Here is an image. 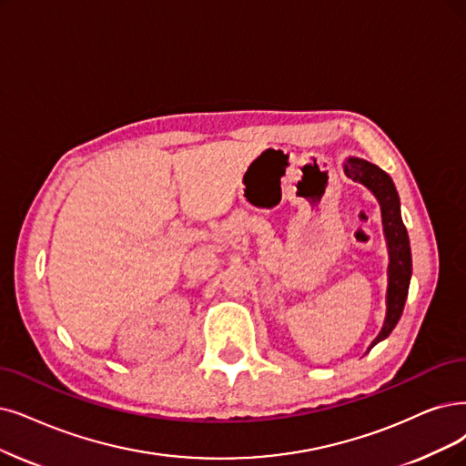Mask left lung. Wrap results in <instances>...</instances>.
<instances>
[{"instance_id":"8db88e82","label":"left lung","mask_w":466,"mask_h":466,"mask_svg":"<svg viewBox=\"0 0 466 466\" xmlns=\"http://www.w3.org/2000/svg\"><path fill=\"white\" fill-rule=\"evenodd\" d=\"M344 174L358 181L373 193L380 204L382 212V226L384 237L388 245V290H386V319L379 337L369 346L370 351L375 344L384 340L390 332L398 325L403 306L409 292V281H411V247H409V235L401 221L400 212V197L396 191V185L384 170L379 166L370 164L363 158L350 157L344 162Z\"/></svg>"}]
</instances>
